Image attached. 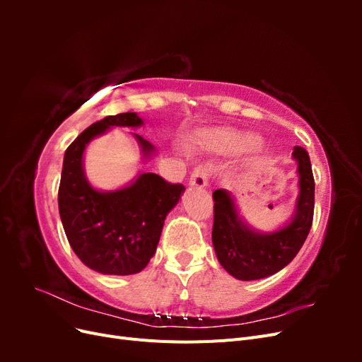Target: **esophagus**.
<instances>
[{"label": "esophagus", "instance_id": "obj_1", "mask_svg": "<svg viewBox=\"0 0 362 362\" xmlns=\"http://www.w3.org/2000/svg\"><path fill=\"white\" fill-rule=\"evenodd\" d=\"M208 180H210V169L206 166H198L193 170L189 184L193 185V187L205 189L208 185Z\"/></svg>", "mask_w": 362, "mask_h": 362}]
</instances>
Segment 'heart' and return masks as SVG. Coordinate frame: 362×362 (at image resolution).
Segmentation results:
<instances>
[{"mask_svg": "<svg viewBox=\"0 0 362 362\" xmlns=\"http://www.w3.org/2000/svg\"><path fill=\"white\" fill-rule=\"evenodd\" d=\"M199 137L202 140L216 141L217 145L228 149H247L257 145V139L254 136L235 133V131H226V129L202 131Z\"/></svg>", "mask_w": 362, "mask_h": 362, "instance_id": "1", "label": "heart"}]
</instances>
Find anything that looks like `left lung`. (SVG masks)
I'll return each mask as SVG.
<instances>
[{"instance_id":"left-lung-1","label":"left lung","mask_w":362,"mask_h":362,"mask_svg":"<svg viewBox=\"0 0 362 362\" xmlns=\"http://www.w3.org/2000/svg\"><path fill=\"white\" fill-rule=\"evenodd\" d=\"M298 164V198L294 213L273 231H259L240 216L234 196L225 189L213 192V246L221 266L240 281H255L275 275L298 255L311 229L314 213V178L310 156L293 148Z\"/></svg>"}]
</instances>
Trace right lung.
Instances as JSON below:
<instances>
[{
  "label": "right lung",
  "mask_w": 362,
  "mask_h": 362,
  "mask_svg": "<svg viewBox=\"0 0 362 362\" xmlns=\"http://www.w3.org/2000/svg\"><path fill=\"white\" fill-rule=\"evenodd\" d=\"M137 113H119L95 122L64 152L59 187V213L64 234L83 264L103 275L127 276L144 270L154 257L166 216L185 187L169 184L157 173L139 172L116 190L96 189L84 172L87 145L112 128H140ZM141 161L157 154L156 146L131 133Z\"/></svg>",
  "instance_id": "right-lung-1"
}]
</instances>
